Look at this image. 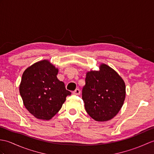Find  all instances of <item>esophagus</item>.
Returning a JSON list of instances; mask_svg holds the SVG:
<instances>
[{"label": "esophagus", "instance_id": "esophagus-1", "mask_svg": "<svg viewBox=\"0 0 154 154\" xmlns=\"http://www.w3.org/2000/svg\"><path fill=\"white\" fill-rule=\"evenodd\" d=\"M80 93H81V91H80V89H79V88H77L74 91H73V94L74 95H79Z\"/></svg>", "mask_w": 154, "mask_h": 154}]
</instances>
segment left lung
I'll use <instances>...</instances> for the list:
<instances>
[{
  "label": "left lung",
  "instance_id": "8db88e82",
  "mask_svg": "<svg viewBox=\"0 0 154 154\" xmlns=\"http://www.w3.org/2000/svg\"><path fill=\"white\" fill-rule=\"evenodd\" d=\"M100 71L87 73L82 98L87 113L97 121L112 119L119 112L125 98V85L116 71L106 64Z\"/></svg>",
  "mask_w": 154,
  "mask_h": 154
}]
</instances>
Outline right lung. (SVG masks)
I'll list each match as a JSON object with an SVG mask.
<instances>
[{"instance_id": "obj_1", "label": "right lung", "mask_w": 154, "mask_h": 154, "mask_svg": "<svg viewBox=\"0 0 154 154\" xmlns=\"http://www.w3.org/2000/svg\"><path fill=\"white\" fill-rule=\"evenodd\" d=\"M58 71L48 61L42 60L28 67L22 75L20 95L26 109L37 119H51L71 94L57 78Z\"/></svg>"}]
</instances>
